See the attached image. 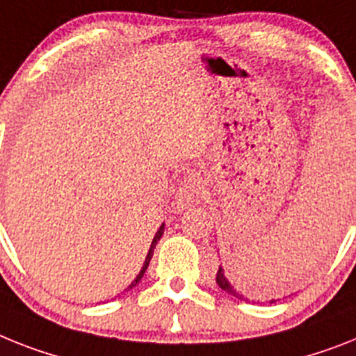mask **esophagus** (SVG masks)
Listing matches in <instances>:
<instances>
[{"label": "esophagus", "mask_w": 356, "mask_h": 356, "mask_svg": "<svg viewBox=\"0 0 356 356\" xmlns=\"http://www.w3.org/2000/svg\"><path fill=\"white\" fill-rule=\"evenodd\" d=\"M200 191H202V185L196 178H187L184 184L178 187L175 195V205L178 209H187L189 205H193L195 202H198Z\"/></svg>", "instance_id": "obj_1"}]
</instances>
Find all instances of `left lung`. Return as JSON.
Returning a JSON list of instances; mask_svg holds the SVG:
<instances>
[{
  "instance_id": "obj_1",
  "label": "left lung",
  "mask_w": 356,
  "mask_h": 356,
  "mask_svg": "<svg viewBox=\"0 0 356 356\" xmlns=\"http://www.w3.org/2000/svg\"><path fill=\"white\" fill-rule=\"evenodd\" d=\"M216 284H218L220 289L225 291V293H229V295L234 296V298H238V300L254 302L258 298V295H254L252 291L243 289V287L238 284L236 278H234V275H233V269H231V266H229L227 258H225V267H222V266L218 267V273H216ZM271 302H275V300H271Z\"/></svg>"
}]
</instances>
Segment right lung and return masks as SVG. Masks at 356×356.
<instances>
[{"mask_svg":"<svg viewBox=\"0 0 356 356\" xmlns=\"http://www.w3.org/2000/svg\"><path fill=\"white\" fill-rule=\"evenodd\" d=\"M163 227H165V224H161V225H160V229H158V231H156V234H154V238H152L151 248H149V252H147L145 262H143L142 269H140V273H138V275H136V278H134V280L131 282V286H129L127 289H123V293H125V291H131L132 287H136V286H138V282H140V280H142V278H143V275H145V271H147V267H149V262H151L152 252H154V248H156L158 240H160L161 234H163Z\"/></svg>","mask_w":356,"mask_h":356,"instance_id":"1","label":"right lung"}]
</instances>
